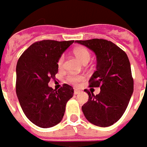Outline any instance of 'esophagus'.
<instances>
[{
	"instance_id": "obj_1",
	"label": "esophagus",
	"mask_w": 147,
	"mask_h": 147,
	"mask_svg": "<svg viewBox=\"0 0 147 147\" xmlns=\"http://www.w3.org/2000/svg\"><path fill=\"white\" fill-rule=\"evenodd\" d=\"M79 92H80V90H78V89H74V95H77V94H78Z\"/></svg>"
}]
</instances>
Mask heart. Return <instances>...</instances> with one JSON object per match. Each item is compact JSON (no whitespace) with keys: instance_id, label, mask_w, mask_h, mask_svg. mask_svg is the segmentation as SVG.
Segmentation results:
<instances>
[{"instance_id":"obj_1","label":"heart","mask_w":147,"mask_h":147,"mask_svg":"<svg viewBox=\"0 0 147 147\" xmlns=\"http://www.w3.org/2000/svg\"><path fill=\"white\" fill-rule=\"evenodd\" d=\"M74 55L75 56L79 59L80 62L82 63L88 62L90 60V53L88 50L85 47H78L74 50ZM64 55H62L59 57V60H58V65L59 68L62 67L63 65V62H64ZM85 80V77L83 75H75V74H69L67 76V81L71 84L74 85H78L80 82H83Z\"/></svg>"}]
</instances>
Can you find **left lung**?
<instances>
[{
    "mask_svg": "<svg viewBox=\"0 0 147 147\" xmlns=\"http://www.w3.org/2000/svg\"><path fill=\"white\" fill-rule=\"evenodd\" d=\"M95 53L96 69L88 82L90 87H100L97 95L85 91L88 100L82 107L85 118L98 127H109L118 121L127 108L134 91L128 57L111 41L101 38L78 40Z\"/></svg>",
    "mask_w": 147,
    "mask_h": 147,
    "instance_id": "left-lung-1",
    "label": "left lung"
}]
</instances>
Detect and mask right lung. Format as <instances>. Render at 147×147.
Wrapping results in <instances>:
<instances>
[{"label":"right lung","mask_w":147,"mask_h":147,"mask_svg":"<svg viewBox=\"0 0 147 147\" xmlns=\"http://www.w3.org/2000/svg\"><path fill=\"white\" fill-rule=\"evenodd\" d=\"M74 42H36L17 62L16 90L20 105L27 118L39 127H51L62 121L66 103L74 96V89L67 84L59 90L48 86L59 71V57Z\"/></svg>","instance_id":"add662e5"}]
</instances>
